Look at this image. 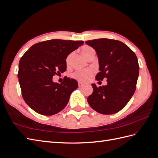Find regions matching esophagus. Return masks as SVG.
<instances>
[{
  "instance_id": "obj_1",
  "label": "esophagus",
  "mask_w": 158,
  "mask_h": 158,
  "mask_svg": "<svg viewBox=\"0 0 158 158\" xmlns=\"http://www.w3.org/2000/svg\"><path fill=\"white\" fill-rule=\"evenodd\" d=\"M83 85H84V83L81 82H78V86L79 87H82V86H83Z\"/></svg>"
}]
</instances>
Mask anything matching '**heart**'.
I'll use <instances>...</instances> for the list:
<instances>
[{"mask_svg":"<svg viewBox=\"0 0 158 158\" xmlns=\"http://www.w3.org/2000/svg\"><path fill=\"white\" fill-rule=\"evenodd\" d=\"M94 50L93 48H92L91 47L89 46H84L82 47V52L83 55L85 56V58L89 55L91 52L94 51ZM70 55L67 57L66 59V62L69 63V61L70 60ZM94 73V71L92 69L88 68V69H82V70H76V72L72 74V76L76 80H78L79 81H82V82H85L87 81L91 76H92Z\"/></svg>","mask_w":158,"mask_h":158,"instance_id":"heart-1","label":"heart"}]
</instances>
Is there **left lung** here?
<instances>
[{
    "label": "left lung",
    "instance_id": "obj_1",
    "mask_svg": "<svg viewBox=\"0 0 158 158\" xmlns=\"http://www.w3.org/2000/svg\"><path fill=\"white\" fill-rule=\"evenodd\" d=\"M96 51L99 73L97 80L107 79V84L98 88L88 98L90 107L103 114H111L125 107L135 93L139 75L136 55L123 42L106 38L85 41Z\"/></svg>",
    "mask_w": 158,
    "mask_h": 158
}]
</instances>
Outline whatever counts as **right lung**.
<instances>
[{
  "label": "right lung",
  "mask_w": 158,
  "mask_h": 158,
  "mask_svg": "<svg viewBox=\"0 0 158 158\" xmlns=\"http://www.w3.org/2000/svg\"><path fill=\"white\" fill-rule=\"evenodd\" d=\"M83 44V41L47 40L32 45L22 56L18 78L23 99L33 111L53 115L66 106L78 82L65 76L62 83H55L52 76L64 73L66 57Z\"/></svg>",
  "instance_id": "1"
}]
</instances>
